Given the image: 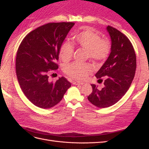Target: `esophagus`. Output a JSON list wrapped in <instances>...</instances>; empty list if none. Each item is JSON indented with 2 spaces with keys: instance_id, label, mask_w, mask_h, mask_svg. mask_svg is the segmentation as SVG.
I'll list each match as a JSON object with an SVG mask.
<instances>
[{
  "instance_id": "34e87169",
  "label": "esophagus",
  "mask_w": 149,
  "mask_h": 149,
  "mask_svg": "<svg viewBox=\"0 0 149 149\" xmlns=\"http://www.w3.org/2000/svg\"><path fill=\"white\" fill-rule=\"evenodd\" d=\"M73 84L74 85H83L84 84V83L79 82V81H73Z\"/></svg>"
}]
</instances>
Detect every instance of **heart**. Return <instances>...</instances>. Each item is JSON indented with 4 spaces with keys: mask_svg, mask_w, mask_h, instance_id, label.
<instances>
[{
    "mask_svg": "<svg viewBox=\"0 0 149 149\" xmlns=\"http://www.w3.org/2000/svg\"><path fill=\"white\" fill-rule=\"evenodd\" d=\"M74 44L87 51V56L94 61H101L109 56L111 45L106 38L101 36L89 27H84L73 37ZM74 53V47L68 42H63L60 46L59 56L64 62L71 60ZM65 73L73 79H83L92 71V67L88 63H73L68 65Z\"/></svg>",
    "mask_w": 149,
    "mask_h": 149,
    "instance_id": "b5f03b06",
    "label": "heart"
}]
</instances>
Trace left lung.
I'll return each instance as SVG.
<instances>
[{
	"instance_id": "1",
	"label": "left lung",
	"mask_w": 149,
	"mask_h": 149,
	"mask_svg": "<svg viewBox=\"0 0 149 149\" xmlns=\"http://www.w3.org/2000/svg\"><path fill=\"white\" fill-rule=\"evenodd\" d=\"M111 39V52L106 62L96 74L98 83L104 87L98 89L91 84L93 91L88 100L100 108L108 107L118 102L127 91L136 70V55L129 38L111 26H107Z\"/></svg>"
}]
</instances>
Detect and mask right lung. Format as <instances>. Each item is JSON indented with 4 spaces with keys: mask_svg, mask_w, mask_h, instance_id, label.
<instances>
[{
    "mask_svg": "<svg viewBox=\"0 0 149 149\" xmlns=\"http://www.w3.org/2000/svg\"><path fill=\"white\" fill-rule=\"evenodd\" d=\"M74 22L48 23L30 31L17 52L15 71L25 96L42 109L55 106L63 97L71 83L65 77L49 80V73L58 68L60 48Z\"/></svg>",
    "mask_w": 149,
    "mask_h": 149,
    "instance_id": "obj_1",
    "label": "right lung"
}]
</instances>
